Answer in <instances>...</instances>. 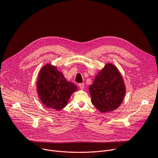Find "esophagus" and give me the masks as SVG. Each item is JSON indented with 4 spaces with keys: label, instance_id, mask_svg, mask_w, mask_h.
<instances>
[{
    "label": "esophagus",
    "instance_id": "1",
    "mask_svg": "<svg viewBox=\"0 0 158 158\" xmlns=\"http://www.w3.org/2000/svg\"><path fill=\"white\" fill-rule=\"evenodd\" d=\"M79 87H80V89H81L83 90V89H84V84H83V83H81V84H79Z\"/></svg>",
    "mask_w": 158,
    "mask_h": 158
}]
</instances>
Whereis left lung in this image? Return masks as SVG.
<instances>
[{
  "label": "left lung",
  "instance_id": "8db88e82",
  "mask_svg": "<svg viewBox=\"0 0 158 158\" xmlns=\"http://www.w3.org/2000/svg\"><path fill=\"white\" fill-rule=\"evenodd\" d=\"M89 90L93 104L102 113L119 107L126 93L123 78L117 67L110 63L98 73Z\"/></svg>",
  "mask_w": 158,
  "mask_h": 158
}]
</instances>
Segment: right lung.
<instances>
[{
    "instance_id": "obj_1",
    "label": "right lung",
    "mask_w": 158,
    "mask_h": 158,
    "mask_svg": "<svg viewBox=\"0 0 158 158\" xmlns=\"http://www.w3.org/2000/svg\"><path fill=\"white\" fill-rule=\"evenodd\" d=\"M77 87L67 81L57 67L45 65L40 69L37 81V91L40 101L48 108L59 110L64 108Z\"/></svg>"
}]
</instances>
